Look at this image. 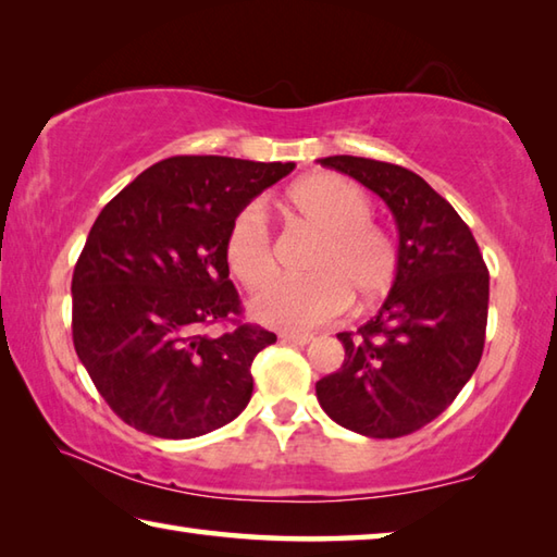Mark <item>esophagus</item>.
I'll use <instances>...</instances> for the list:
<instances>
[{"label": "esophagus", "mask_w": 557, "mask_h": 557, "mask_svg": "<svg viewBox=\"0 0 557 557\" xmlns=\"http://www.w3.org/2000/svg\"><path fill=\"white\" fill-rule=\"evenodd\" d=\"M282 343H295V346H307L313 341L311 333H280Z\"/></svg>", "instance_id": "1"}]
</instances>
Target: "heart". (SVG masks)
Segmentation results:
<instances>
[{
	"label": "heart",
	"instance_id": "obj_1",
	"mask_svg": "<svg viewBox=\"0 0 557 557\" xmlns=\"http://www.w3.org/2000/svg\"><path fill=\"white\" fill-rule=\"evenodd\" d=\"M292 211L321 240L309 280H275L252 299L256 319L272 329H313L348 307L350 295L372 301L392 287L399 270V248L382 226L372 224V199L356 182L336 173H313L287 191ZM228 270L248 289L265 285L275 272L272 234L260 201H250L226 231Z\"/></svg>",
	"mask_w": 557,
	"mask_h": 557
}]
</instances>
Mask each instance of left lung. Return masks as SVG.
<instances>
[{"instance_id": "obj_1", "label": "left lung", "mask_w": 557, "mask_h": 557, "mask_svg": "<svg viewBox=\"0 0 557 557\" xmlns=\"http://www.w3.org/2000/svg\"><path fill=\"white\" fill-rule=\"evenodd\" d=\"M319 163L384 199L399 228V270L375 317L338 333L346 360L317 382V399L360 436H409L446 411L480 366L490 272L468 224L417 173L356 156Z\"/></svg>"}]
</instances>
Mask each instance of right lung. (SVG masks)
Instances as JSON below:
<instances>
[{"mask_svg":"<svg viewBox=\"0 0 557 557\" xmlns=\"http://www.w3.org/2000/svg\"><path fill=\"white\" fill-rule=\"evenodd\" d=\"M295 163L175 156L97 216L73 272V343L116 417L158 438L226 426L252 394V358L277 336L240 321L231 219ZM231 322L221 337L201 327Z\"/></svg>","mask_w":557,"mask_h":557,"instance_id":"1","label":"right lung"}]
</instances>
